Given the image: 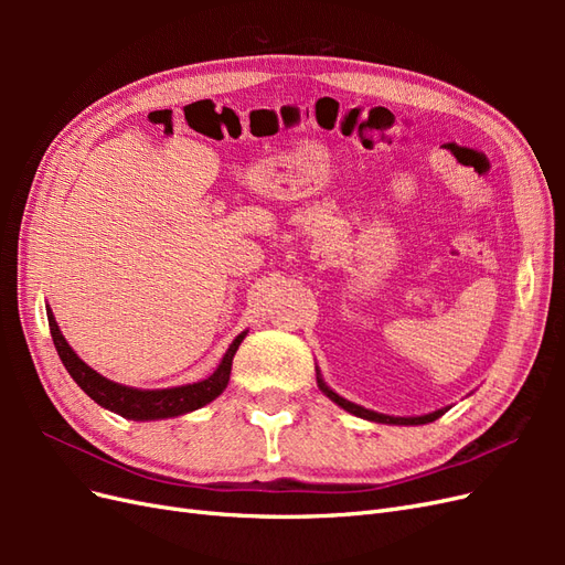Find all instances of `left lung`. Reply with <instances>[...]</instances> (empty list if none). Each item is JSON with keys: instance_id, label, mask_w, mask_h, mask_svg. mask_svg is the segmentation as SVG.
I'll return each mask as SVG.
<instances>
[{"instance_id": "obj_1", "label": "left lung", "mask_w": 565, "mask_h": 565, "mask_svg": "<svg viewBox=\"0 0 565 565\" xmlns=\"http://www.w3.org/2000/svg\"><path fill=\"white\" fill-rule=\"evenodd\" d=\"M316 382H318V388L328 396L332 403H337L341 409H347V413L361 417V419H367V422H377V424H396V426H419V424H429V422H436L438 417H443L448 413V407H440V409H434V413L429 415H417V417H393V415H384V413H374V409H367L363 405L358 403H351L347 401L344 396H339L337 391H332L328 384H324L322 374L316 365Z\"/></svg>"}]
</instances>
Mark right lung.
<instances>
[{"mask_svg":"<svg viewBox=\"0 0 565 565\" xmlns=\"http://www.w3.org/2000/svg\"><path fill=\"white\" fill-rule=\"evenodd\" d=\"M46 318H49L51 339H54V347L58 351L61 363L65 365L67 372H71L75 384L100 407H106V409H110V413L125 417V419H134V422H150V419L156 422V419L188 415V413H193V409H200L207 403H212L214 398H218L228 386L233 355H235L237 347L243 344V339L247 337V330H245L233 339V344L228 347V351L224 353V358H221V363L216 365V370L210 374L207 380L183 384V386H172V388H136V386L117 384L84 363L82 358L73 351V347L65 341L58 322H56L54 313H51L49 306H46Z\"/></svg>","mask_w":565,"mask_h":565,"instance_id":"1","label":"right lung"}]
</instances>
